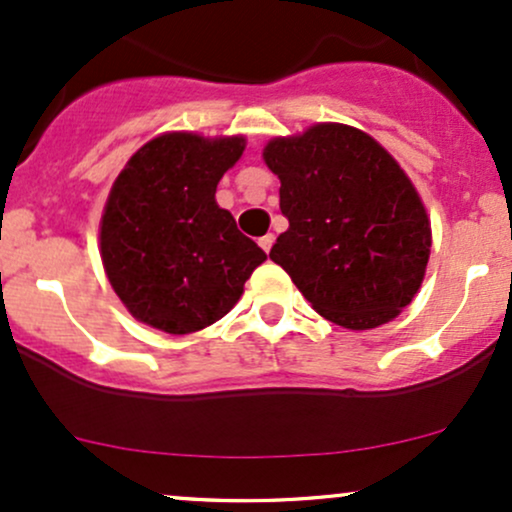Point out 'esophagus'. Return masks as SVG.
<instances>
[{"mask_svg":"<svg viewBox=\"0 0 512 512\" xmlns=\"http://www.w3.org/2000/svg\"><path fill=\"white\" fill-rule=\"evenodd\" d=\"M257 243H260V248L264 252H269V250H272V245H274V233H267V236H262L260 240H257Z\"/></svg>","mask_w":512,"mask_h":512,"instance_id":"1","label":"esophagus"}]
</instances>
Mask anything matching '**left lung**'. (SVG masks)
<instances>
[{
	"label": "left lung",
	"instance_id": "1",
	"mask_svg": "<svg viewBox=\"0 0 512 512\" xmlns=\"http://www.w3.org/2000/svg\"><path fill=\"white\" fill-rule=\"evenodd\" d=\"M289 231L269 257L346 330L395 320L424 281L431 223L399 163L361 129L320 122L264 146Z\"/></svg>",
	"mask_w": 512,
	"mask_h": 512
}]
</instances>
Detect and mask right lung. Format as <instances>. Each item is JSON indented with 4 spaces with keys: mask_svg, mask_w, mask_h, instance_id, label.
Returning <instances> with one entry per match:
<instances>
[{
    "mask_svg": "<svg viewBox=\"0 0 512 512\" xmlns=\"http://www.w3.org/2000/svg\"><path fill=\"white\" fill-rule=\"evenodd\" d=\"M243 137L168 132L117 175L101 219L110 286L144 325L190 334L221 320L267 260L216 204V185L243 156Z\"/></svg>",
    "mask_w": 512,
    "mask_h": 512,
    "instance_id": "right-lung-1",
    "label": "right lung"
}]
</instances>
